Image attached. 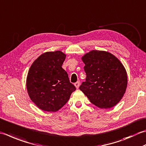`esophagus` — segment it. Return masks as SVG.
Listing matches in <instances>:
<instances>
[{
    "instance_id": "obj_1",
    "label": "esophagus",
    "mask_w": 146,
    "mask_h": 146,
    "mask_svg": "<svg viewBox=\"0 0 146 146\" xmlns=\"http://www.w3.org/2000/svg\"><path fill=\"white\" fill-rule=\"evenodd\" d=\"M74 85H75V86L76 87V88H78L80 84V82H76V83H75V84H74Z\"/></svg>"
}]
</instances>
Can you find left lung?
<instances>
[{"label": "left lung", "instance_id": "1", "mask_svg": "<svg viewBox=\"0 0 146 146\" xmlns=\"http://www.w3.org/2000/svg\"><path fill=\"white\" fill-rule=\"evenodd\" d=\"M86 81L80 89L96 106L108 109L123 97L127 87V73L120 61L110 52L92 50L82 56Z\"/></svg>", "mask_w": 146, "mask_h": 146}]
</instances>
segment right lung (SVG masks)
Instances as JSON below:
<instances>
[{
  "label": "right lung",
  "mask_w": 146,
  "mask_h": 146,
  "mask_svg": "<svg viewBox=\"0 0 146 146\" xmlns=\"http://www.w3.org/2000/svg\"><path fill=\"white\" fill-rule=\"evenodd\" d=\"M66 55L60 50L41 54L30 68L27 78L28 96L39 109L56 112L76 90L62 68Z\"/></svg>",
  "instance_id": "1"
}]
</instances>
